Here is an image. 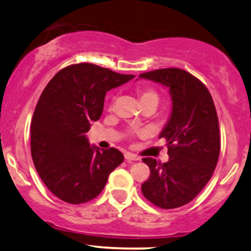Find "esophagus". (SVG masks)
Instances as JSON below:
<instances>
[{"instance_id":"34e87169","label":"esophagus","mask_w":251,"mask_h":251,"mask_svg":"<svg viewBox=\"0 0 251 251\" xmlns=\"http://www.w3.org/2000/svg\"><path fill=\"white\" fill-rule=\"evenodd\" d=\"M125 159L127 160L128 162H131V161H137V160H139V156L138 155H135V154H133V153H125Z\"/></svg>"}]
</instances>
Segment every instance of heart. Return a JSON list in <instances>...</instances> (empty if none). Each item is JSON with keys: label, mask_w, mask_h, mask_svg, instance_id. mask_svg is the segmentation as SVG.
Segmentation results:
<instances>
[{"label": "heart", "mask_w": 251, "mask_h": 251, "mask_svg": "<svg viewBox=\"0 0 251 251\" xmlns=\"http://www.w3.org/2000/svg\"><path fill=\"white\" fill-rule=\"evenodd\" d=\"M138 96H139V98H140L141 102L150 101V100L158 101V99H159L158 93H156L155 90H153L152 87H150V86L139 87V89H138Z\"/></svg>", "instance_id": "1"}]
</instances>
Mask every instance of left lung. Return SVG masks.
Segmentation results:
<instances>
[{
    "label": "left lung",
    "instance_id": "1",
    "mask_svg": "<svg viewBox=\"0 0 251 251\" xmlns=\"http://www.w3.org/2000/svg\"><path fill=\"white\" fill-rule=\"evenodd\" d=\"M170 89L173 111L159 138H165L170 160L144 158L150 177L141 185L145 198L162 209L191 202L213 176L221 139L212 95L200 79L182 69H158L139 75Z\"/></svg>",
    "mask_w": 251,
    "mask_h": 251
}]
</instances>
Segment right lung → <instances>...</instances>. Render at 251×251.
Masks as SVG:
<instances>
[{
    "label": "right lung",
    "instance_id": "obj_1",
    "mask_svg": "<svg viewBox=\"0 0 251 251\" xmlns=\"http://www.w3.org/2000/svg\"><path fill=\"white\" fill-rule=\"evenodd\" d=\"M133 77L79 63L57 72L42 92L31 120V156L44 185L62 201L93 200L124 161L117 149L90 146L85 133L101 117L106 91Z\"/></svg>",
    "mask_w": 251,
    "mask_h": 251
}]
</instances>
